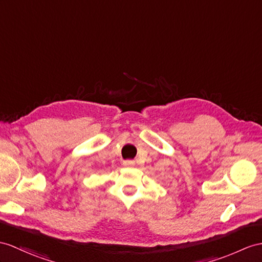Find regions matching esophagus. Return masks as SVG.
<instances>
[{"mask_svg": "<svg viewBox=\"0 0 262 262\" xmlns=\"http://www.w3.org/2000/svg\"><path fill=\"white\" fill-rule=\"evenodd\" d=\"M123 165H124V167H133V165H135V161H133V160H125V161H123Z\"/></svg>", "mask_w": 262, "mask_h": 262, "instance_id": "34e87169", "label": "esophagus"}]
</instances>
